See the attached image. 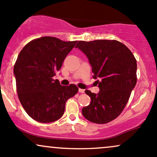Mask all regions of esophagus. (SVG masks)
Here are the masks:
<instances>
[{"label": "esophagus", "instance_id": "1", "mask_svg": "<svg viewBox=\"0 0 157 157\" xmlns=\"http://www.w3.org/2000/svg\"><path fill=\"white\" fill-rule=\"evenodd\" d=\"M78 92L81 93H84V89H81V88H79V89H78Z\"/></svg>", "mask_w": 157, "mask_h": 157}]
</instances>
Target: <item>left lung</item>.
<instances>
[{
  "instance_id": "1",
  "label": "left lung",
  "mask_w": 157,
  "mask_h": 157,
  "mask_svg": "<svg viewBox=\"0 0 157 157\" xmlns=\"http://www.w3.org/2000/svg\"><path fill=\"white\" fill-rule=\"evenodd\" d=\"M75 47L87 56L100 89L97 94L86 90L91 101L82 108V114L91 122H110L124 110L136 84V60L117 40H79Z\"/></svg>"
}]
</instances>
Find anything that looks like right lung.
Here are the masks:
<instances>
[{
  "label": "right lung",
  "instance_id": "add662e5",
  "mask_svg": "<svg viewBox=\"0 0 157 157\" xmlns=\"http://www.w3.org/2000/svg\"><path fill=\"white\" fill-rule=\"evenodd\" d=\"M76 43L40 37L24 46L17 56L14 66L17 96L34 120L49 123L59 119L67 100L78 93L75 84L61 86L58 79H53Z\"/></svg>",
  "mask_w": 157,
  "mask_h": 157
}]
</instances>
